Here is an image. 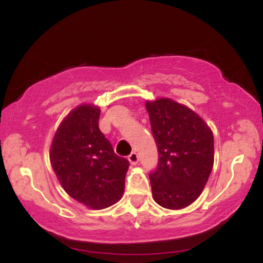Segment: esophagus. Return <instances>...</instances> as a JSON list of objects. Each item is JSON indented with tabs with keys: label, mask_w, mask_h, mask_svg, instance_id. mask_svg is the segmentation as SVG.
<instances>
[{
	"label": "esophagus",
	"mask_w": 263,
	"mask_h": 263,
	"mask_svg": "<svg viewBox=\"0 0 263 263\" xmlns=\"http://www.w3.org/2000/svg\"><path fill=\"white\" fill-rule=\"evenodd\" d=\"M128 161H129V163H131L132 165L137 164V163H138V155H137V153L132 152L131 155L128 156Z\"/></svg>",
	"instance_id": "34e87169"
}]
</instances>
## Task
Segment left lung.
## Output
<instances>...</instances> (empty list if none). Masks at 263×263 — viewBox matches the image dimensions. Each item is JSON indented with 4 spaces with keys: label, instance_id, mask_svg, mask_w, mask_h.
<instances>
[{
    "label": "left lung",
    "instance_id": "left-lung-1",
    "mask_svg": "<svg viewBox=\"0 0 263 263\" xmlns=\"http://www.w3.org/2000/svg\"><path fill=\"white\" fill-rule=\"evenodd\" d=\"M158 164L149 173L152 195L165 209H183L203 192L214 164V137L194 111L171 100L147 101Z\"/></svg>",
    "mask_w": 263,
    "mask_h": 263
}]
</instances>
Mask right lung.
I'll use <instances>...</instances> for the list:
<instances>
[{
    "instance_id": "obj_1",
    "label": "right lung",
    "mask_w": 263,
    "mask_h": 263,
    "mask_svg": "<svg viewBox=\"0 0 263 263\" xmlns=\"http://www.w3.org/2000/svg\"><path fill=\"white\" fill-rule=\"evenodd\" d=\"M100 108L81 105L60 123L50 163L64 190L79 203L100 210L120 200L129 162L117 156L99 128Z\"/></svg>"
}]
</instances>
